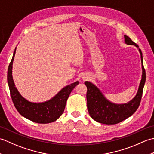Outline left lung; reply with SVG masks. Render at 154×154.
Segmentation results:
<instances>
[{"mask_svg":"<svg viewBox=\"0 0 154 154\" xmlns=\"http://www.w3.org/2000/svg\"><path fill=\"white\" fill-rule=\"evenodd\" d=\"M124 42L127 45H133L138 49L141 57L142 75L136 96L129 102L124 104H116L110 102L104 97L103 93L96 85L85 81L87 88V109L91 117L99 123L104 124H115L132 116L140 105L142 96L143 89L146 82V71L143 68L142 51L138 45L132 42L128 36L124 35Z\"/></svg>","mask_w":154,"mask_h":154,"instance_id":"obj_1","label":"left lung"}]
</instances>
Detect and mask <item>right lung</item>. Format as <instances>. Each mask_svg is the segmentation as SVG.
I'll use <instances>...</instances> for the list:
<instances>
[{
    "mask_svg": "<svg viewBox=\"0 0 154 154\" xmlns=\"http://www.w3.org/2000/svg\"><path fill=\"white\" fill-rule=\"evenodd\" d=\"M15 48L8 69L7 80L13 103L18 112L26 119L39 124H48L57 120L63 114L69 96L79 81L64 87L50 100L34 103L26 99L19 93L12 77V64L16 54Z\"/></svg>",
    "mask_w": 154,
    "mask_h": 154,
    "instance_id": "1",
    "label": "right lung"
}]
</instances>
